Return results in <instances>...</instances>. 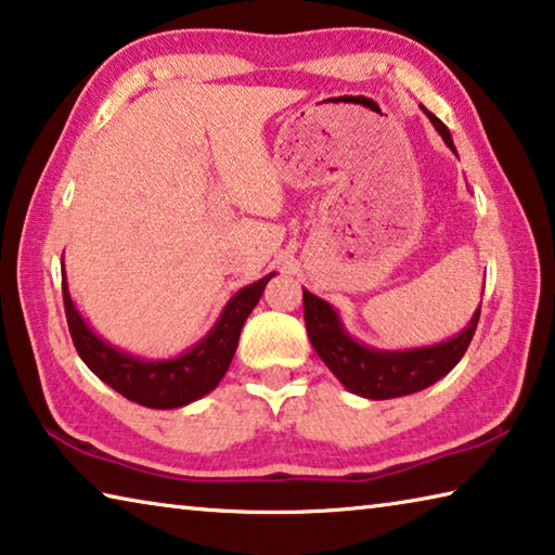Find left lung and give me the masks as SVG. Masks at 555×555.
I'll list each match as a JSON object with an SVG mask.
<instances>
[{
  "instance_id": "1",
  "label": "left lung",
  "mask_w": 555,
  "mask_h": 555,
  "mask_svg": "<svg viewBox=\"0 0 555 555\" xmlns=\"http://www.w3.org/2000/svg\"><path fill=\"white\" fill-rule=\"evenodd\" d=\"M425 108V106H422ZM431 124L444 138V143L456 153L449 128L441 120L429 114ZM304 310H306V330L310 345L315 347L318 357L325 361L327 369L339 378L341 386L349 392H357L361 398L371 400H388L410 396V392L425 390L431 383L444 378L449 371L459 364L461 357L466 354L473 335H476L480 306L473 312L468 327L461 335L451 337L441 345L420 347V349H402V351H380L361 345L349 332L341 327L337 310L327 300L312 296L304 291Z\"/></svg>"
}]
</instances>
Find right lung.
I'll list each match as a JSON object with an SVG mask.
<instances>
[{"mask_svg":"<svg viewBox=\"0 0 555 555\" xmlns=\"http://www.w3.org/2000/svg\"><path fill=\"white\" fill-rule=\"evenodd\" d=\"M269 274L255 281L228 300L220 318L208 335L177 359L147 361L130 357L126 351L111 347L108 341L96 337L85 318L79 315L73 298H69L67 281L63 276V304L67 315V327L73 335L77 354L85 364L102 378L106 386L114 388L120 396L138 402L143 408L172 410L189 405L206 392L214 390L220 378L225 376L230 361L235 357L240 332L245 320L269 284Z\"/></svg>","mask_w":555,"mask_h":555,"instance_id":"right-lung-1","label":"right lung"}]
</instances>
